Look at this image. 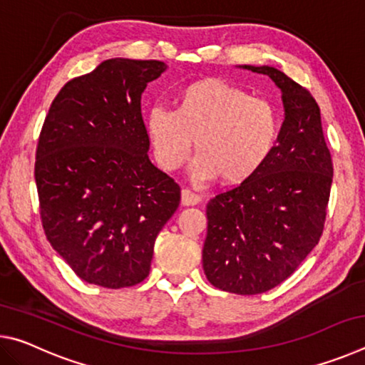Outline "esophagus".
I'll return each instance as SVG.
<instances>
[{
    "instance_id": "obj_1",
    "label": "esophagus",
    "mask_w": 365,
    "mask_h": 365,
    "mask_svg": "<svg viewBox=\"0 0 365 365\" xmlns=\"http://www.w3.org/2000/svg\"><path fill=\"white\" fill-rule=\"evenodd\" d=\"M200 201H201L200 195L193 193V191L188 190V188L182 190V205L183 206H196Z\"/></svg>"
}]
</instances>
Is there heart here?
Returning a JSON list of instances; mask_svg holds the SVG:
<instances>
[{"instance_id": "1", "label": "heart", "mask_w": 365, "mask_h": 365, "mask_svg": "<svg viewBox=\"0 0 365 365\" xmlns=\"http://www.w3.org/2000/svg\"><path fill=\"white\" fill-rule=\"evenodd\" d=\"M146 132L164 170L182 168L195 140L193 175L240 185L272 156L280 119L269 101L224 80L202 78L178 91L174 110L153 108L146 115Z\"/></svg>"}]
</instances>
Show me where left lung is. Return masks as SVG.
Masks as SVG:
<instances>
[{
  "instance_id": "1",
  "label": "left lung",
  "mask_w": 365,
  "mask_h": 365,
  "mask_svg": "<svg viewBox=\"0 0 365 365\" xmlns=\"http://www.w3.org/2000/svg\"><path fill=\"white\" fill-rule=\"evenodd\" d=\"M282 91L285 120L264 168L207 202L202 269L215 288L257 294L285 282L319 243L333 164L319 104L270 66H243Z\"/></svg>"
}]
</instances>
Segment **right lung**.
<instances>
[{
    "label": "right lung",
    "instance_id": "obj_1",
    "mask_svg": "<svg viewBox=\"0 0 365 365\" xmlns=\"http://www.w3.org/2000/svg\"><path fill=\"white\" fill-rule=\"evenodd\" d=\"M163 61L114 58L67 82L43 123L35 160L43 230L86 283L143 282L180 187L154 165L141 93Z\"/></svg>",
    "mask_w": 365,
    "mask_h": 365
}]
</instances>
